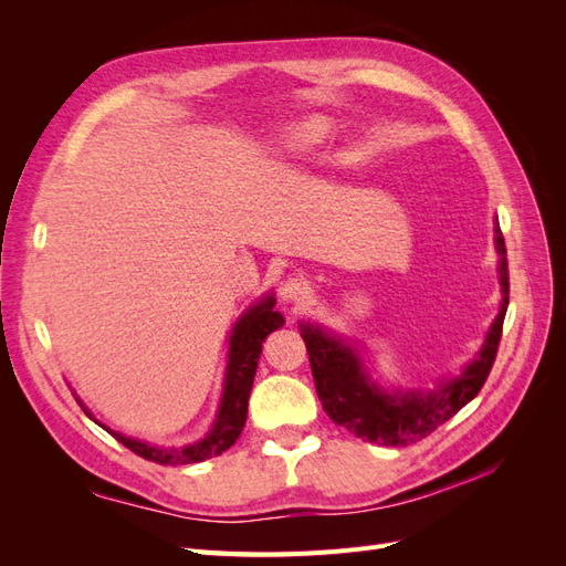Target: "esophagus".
<instances>
[{
	"label": "esophagus",
	"instance_id": "esophagus-1",
	"mask_svg": "<svg viewBox=\"0 0 566 566\" xmlns=\"http://www.w3.org/2000/svg\"><path fill=\"white\" fill-rule=\"evenodd\" d=\"M279 297L283 304H302L306 297H310V285L297 276H287L279 285Z\"/></svg>",
	"mask_w": 566,
	"mask_h": 566
}]
</instances>
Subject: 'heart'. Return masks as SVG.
I'll use <instances>...</instances> for the list:
<instances>
[{
    "mask_svg": "<svg viewBox=\"0 0 566 566\" xmlns=\"http://www.w3.org/2000/svg\"><path fill=\"white\" fill-rule=\"evenodd\" d=\"M333 136V123L328 117H306L302 123L290 127L285 134H281L279 139V148L283 153H310L314 148H318L321 144H325Z\"/></svg>",
    "mask_w": 566,
    "mask_h": 566,
    "instance_id": "heart-1",
    "label": "heart"
}]
</instances>
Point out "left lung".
<instances>
[{
	"mask_svg": "<svg viewBox=\"0 0 566 566\" xmlns=\"http://www.w3.org/2000/svg\"><path fill=\"white\" fill-rule=\"evenodd\" d=\"M495 252H499L501 310L493 318L482 349L455 378H447L437 389H385L370 378L361 354L349 339L328 333L318 323L302 321L300 335L310 352L312 375L318 399L328 418L345 427L358 439L380 443V447H408L434 432L439 424L451 420L458 410L470 403L484 387L499 352L503 318L507 312V256L505 241L495 219Z\"/></svg>",
	"mask_w": 566,
	"mask_h": 566,
	"instance_id": "1",
	"label": "left lung"
}]
</instances>
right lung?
Masks as SVG:
<instances>
[{
	"instance_id": "obj_1",
	"label": "right lung",
	"mask_w": 566,
	"mask_h": 566,
	"mask_svg": "<svg viewBox=\"0 0 566 566\" xmlns=\"http://www.w3.org/2000/svg\"><path fill=\"white\" fill-rule=\"evenodd\" d=\"M276 306V297L273 293L256 300L250 310L243 312V316L235 321L233 331L229 335V354H227V373H224V389H221V401L217 408V418L210 427V432L202 439L186 443V447H153V443L139 441L134 437H125L104 422H98L92 410L82 403L80 397L77 403L82 406L96 424L104 427L108 434H113L123 447L142 455L146 460L160 462V465H188V462H202L208 458L221 455L227 449H231L235 439L241 437L245 420H248V399L252 391V380L256 373V361L262 354V342L269 333L279 331L285 323L283 314L273 310Z\"/></svg>"
}]
</instances>
